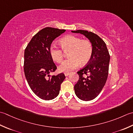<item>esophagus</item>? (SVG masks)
<instances>
[{
  "label": "esophagus",
  "mask_w": 133,
  "mask_h": 133,
  "mask_svg": "<svg viewBox=\"0 0 133 133\" xmlns=\"http://www.w3.org/2000/svg\"><path fill=\"white\" fill-rule=\"evenodd\" d=\"M70 73H69V72H65V73H64V75L65 76H69L70 75Z\"/></svg>",
  "instance_id": "34e87169"
}]
</instances>
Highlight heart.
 I'll return each mask as SVG.
<instances>
[{"instance_id": "b5f03b06", "label": "heart", "mask_w": 133, "mask_h": 133, "mask_svg": "<svg viewBox=\"0 0 133 133\" xmlns=\"http://www.w3.org/2000/svg\"><path fill=\"white\" fill-rule=\"evenodd\" d=\"M61 48L55 44L50 47L49 53L54 61L59 63L63 61L64 51H68V58L65 59L58 67L60 72H69L77 68L78 66L87 64L93 54V46L88 39H82V38L75 36H68L60 40Z\"/></svg>"}]
</instances>
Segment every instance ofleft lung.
<instances>
[{
	"label": "left lung",
	"instance_id": "1",
	"mask_svg": "<svg viewBox=\"0 0 133 133\" xmlns=\"http://www.w3.org/2000/svg\"><path fill=\"white\" fill-rule=\"evenodd\" d=\"M71 31L83 34L93 46L91 60L77 72L79 79L74 87L75 94L78 98L89 101L98 96L106 83L110 56L105 43L97 34L82 30Z\"/></svg>",
	"mask_w": 133,
	"mask_h": 133
}]
</instances>
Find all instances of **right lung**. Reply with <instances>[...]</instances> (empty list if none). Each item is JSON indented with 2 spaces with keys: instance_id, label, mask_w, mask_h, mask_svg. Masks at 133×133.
<instances>
[{
  "instance_id": "right-lung-1",
  "label": "right lung",
  "mask_w": 133,
  "mask_h": 133,
  "mask_svg": "<svg viewBox=\"0 0 133 133\" xmlns=\"http://www.w3.org/2000/svg\"><path fill=\"white\" fill-rule=\"evenodd\" d=\"M45 28L34 35L24 54V72L29 85L39 98L45 101L58 96L61 84L65 78L63 73L51 76L57 66L51 58L49 49L53 41L65 31Z\"/></svg>"
}]
</instances>
